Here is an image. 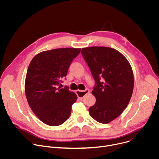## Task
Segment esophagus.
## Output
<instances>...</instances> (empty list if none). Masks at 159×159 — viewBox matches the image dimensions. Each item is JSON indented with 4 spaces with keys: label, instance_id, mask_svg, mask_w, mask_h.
<instances>
[{
    "label": "esophagus",
    "instance_id": "1",
    "mask_svg": "<svg viewBox=\"0 0 159 159\" xmlns=\"http://www.w3.org/2000/svg\"><path fill=\"white\" fill-rule=\"evenodd\" d=\"M89 93H90V90H89V89H85L84 90H77V91H76V93H77V96H78V98H79L80 99H82L84 98V96H85L86 94H89Z\"/></svg>",
    "mask_w": 159,
    "mask_h": 159
}]
</instances>
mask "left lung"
<instances>
[{
    "label": "left lung",
    "instance_id": "obj_1",
    "mask_svg": "<svg viewBox=\"0 0 159 159\" xmlns=\"http://www.w3.org/2000/svg\"><path fill=\"white\" fill-rule=\"evenodd\" d=\"M81 53L95 80L92 93L96 101L89 107L90 115L99 123H108L129 102L134 85L131 67L121 53L111 48L87 47Z\"/></svg>",
    "mask_w": 159,
    "mask_h": 159
}]
</instances>
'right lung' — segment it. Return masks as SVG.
I'll list each match as a JSON object with an SVG mask.
<instances>
[{"label": "right lung", "instance_id": "right-lung-1", "mask_svg": "<svg viewBox=\"0 0 159 159\" xmlns=\"http://www.w3.org/2000/svg\"><path fill=\"white\" fill-rule=\"evenodd\" d=\"M80 48H58L36 55L28 66L25 93L36 116L44 123L56 126L69 118L77 95L69 87L58 86L66 77Z\"/></svg>", "mask_w": 159, "mask_h": 159}]
</instances>
